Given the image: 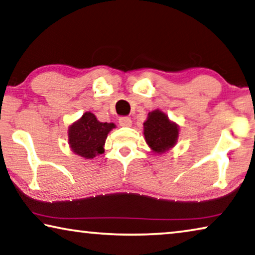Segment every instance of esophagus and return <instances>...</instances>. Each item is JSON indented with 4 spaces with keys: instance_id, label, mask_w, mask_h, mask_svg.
Masks as SVG:
<instances>
[{
    "instance_id": "1",
    "label": "esophagus",
    "mask_w": 255,
    "mask_h": 255,
    "mask_svg": "<svg viewBox=\"0 0 255 255\" xmlns=\"http://www.w3.org/2000/svg\"><path fill=\"white\" fill-rule=\"evenodd\" d=\"M119 125L121 127H130L131 126V120L128 117H121L119 119Z\"/></svg>"
}]
</instances>
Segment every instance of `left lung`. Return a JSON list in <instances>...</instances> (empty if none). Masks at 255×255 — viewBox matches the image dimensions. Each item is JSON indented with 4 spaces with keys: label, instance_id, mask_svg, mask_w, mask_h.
Segmentation results:
<instances>
[{
    "label": "left lung",
    "instance_id": "8db88e82",
    "mask_svg": "<svg viewBox=\"0 0 255 255\" xmlns=\"http://www.w3.org/2000/svg\"><path fill=\"white\" fill-rule=\"evenodd\" d=\"M145 142L155 154H163L175 146L179 136V126L173 123L163 111L148 112L143 124Z\"/></svg>",
    "mask_w": 255,
    "mask_h": 255
}]
</instances>
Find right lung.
Segmentation results:
<instances>
[{"instance_id": "obj_1", "label": "right lung", "mask_w": 255, "mask_h": 255, "mask_svg": "<svg viewBox=\"0 0 255 255\" xmlns=\"http://www.w3.org/2000/svg\"><path fill=\"white\" fill-rule=\"evenodd\" d=\"M113 128V123H101L92 112H85L68 128V143L75 154L94 159L104 152L108 134Z\"/></svg>"}]
</instances>
